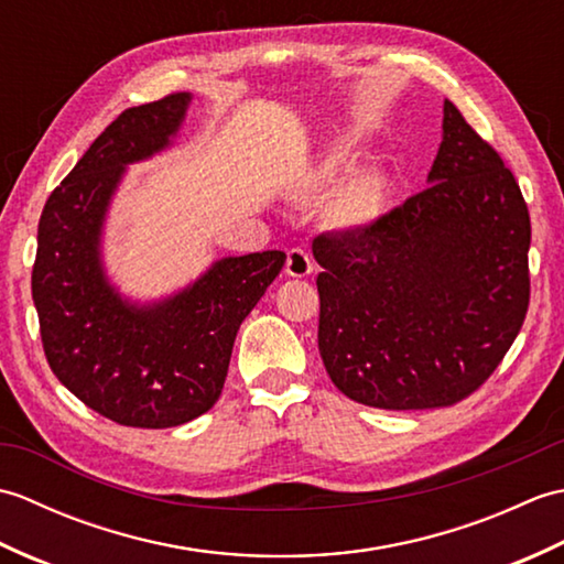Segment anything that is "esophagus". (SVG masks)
Masks as SVG:
<instances>
[{"label": "esophagus", "mask_w": 564, "mask_h": 564, "mask_svg": "<svg viewBox=\"0 0 564 564\" xmlns=\"http://www.w3.org/2000/svg\"><path fill=\"white\" fill-rule=\"evenodd\" d=\"M285 273L295 275V279H303V275L313 273V259L305 249H291L289 251V259H285Z\"/></svg>", "instance_id": "obj_1"}]
</instances>
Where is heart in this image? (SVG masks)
Here are the masks:
<instances>
[{
    "label": "heart",
    "instance_id": "heart-1",
    "mask_svg": "<svg viewBox=\"0 0 564 564\" xmlns=\"http://www.w3.org/2000/svg\"><path fill=\"white\" fill-rule=\"evenodd\" d=\"M351 160L354 154L349 145L327 148L313 164H307L305 170L297 174V191L305 196L327 194V191H332L333 186L341 181V176L349 172ZM386 196L388 182L378 170L356 172L349 178H344L343 184L329 196L327 220L334 227H339V230H366V227H370L380 218L382 208H386Z\"/></svg>",
    "mask_w": 564,
    "mask_h": 564
}]
</instances>
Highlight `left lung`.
<instances>
[{"label": "left lung", "mask_w": 564, "mask_h": 564, "mask_svg": "<svg viewBox=\"0 0 564 564\" xmlns=\"http://www.w3.org/2000/svg\"><path fill=\"white\" fill-rule=\"evenodd\" d=\"M426 184L366 230L313 242L319 356L346 398L378 410L465 400L529 310V208L451 101Z\"/></svg>", "instance_id": "8db88e82"}]
</instances>
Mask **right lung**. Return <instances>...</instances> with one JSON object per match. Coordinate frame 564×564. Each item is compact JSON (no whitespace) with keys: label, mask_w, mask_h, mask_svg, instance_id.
<instances>
[{"label":"right lung","mask_w":564,"mask_h":564,"mask_svg":"<svg viewBox=\"0 0 564 564\" xmlns=\"http://www.w3.org/2000/svg\"><path fill=\"white\" fill-rule=\"evenodd\" d=\"M188 91L123 111L45 200L31 291L47 364L116 424L170 429L218 402L237 329L281 273L279 249L225 257L186 289L135 303L106 275L101 237L128 164L172 148Z\"/></svg>","instance_id":"obj_1"}]
</instances>
